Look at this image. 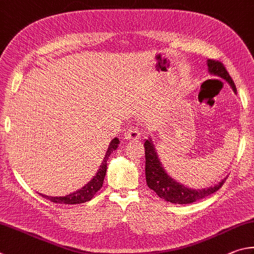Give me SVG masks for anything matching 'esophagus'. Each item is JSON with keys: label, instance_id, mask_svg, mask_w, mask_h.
<instances>
[{"label": "esophagus", "instance_id": "esophagus-1", "mask_svg": "<svg viewBox=\"0 0 254 254\" xmlns=\"http://www.w3.org/2000/svg\"><path fill=\"white\" fill-rule=\"evenodd\" d=\"M140 138V130L137 127L128 128L125 132V139L126 140H138Z\"/></svg>", "mask_w": 254, "mask_h": 254}]
</instances>
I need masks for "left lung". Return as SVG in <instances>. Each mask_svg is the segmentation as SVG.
<instances>
[{
  "label": "left lung",
  "instance_id": "left-lung-1",
  "mask_svg": "<svg viewBox=\"0 0 254 254\" xmlns=\"http://www.w3.org/2000/svg\"><path fill=\"white\" fill-rule=\"evenodd\" d=\"M208 72L211 74L217 75L222 79H224L231 87L233 91L237 93V88L233 82L232 78L229 74L228 70L225 69L223 64L215 60H207ZM145 173H146V182L150 190H153L159 197L165 199L167 202L174 204H190L196 202L198 199L204 198L215 193L217 190L221 189V186L224 184L226 179L222 180L220 183L207 189L193 190L186 188L183 184L177 183L175 180L167 174L164 170L161 161L158 159L157 152L155 150L153 141L150 138L145 140Z\"/></svg>",
  "mask_w": 254,
  "mask_h": 254
}]
</instances>
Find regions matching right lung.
I'll use <instances>...</instances> for the list:
<instances>
[{
  "instance_id": "right-lung-1",
  "label": "right lung",
  "mask_w": 254,
  "mask_h": 254,
  "mask_svg": "<svg viewBox=\"0 0 254 254\" xmlns=\"http://www.w3.org/2000/svg\"><path fill=\"white\" fill-rule=\"evenodd\" d=\"M119 145V139L116 137L113 140L110 141L108 146V149H107V153L105 155L104 161L101 163V166L99 170H98L97 174L93 176V179L88 182L86 184L75 192L71 193L69 195H65V196H59V197H52V196H47V195H42L43 197L50 199L51 202L57 203V204H81L84 202L90 201V199L95 196V194L102 188V184H104V180L106 176V171H107V161H108V157L110 154L114 152V150L117 149Z\"/></svg>"
}]
</instances>
